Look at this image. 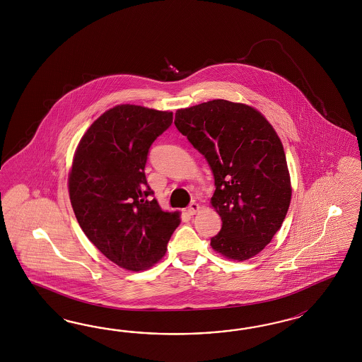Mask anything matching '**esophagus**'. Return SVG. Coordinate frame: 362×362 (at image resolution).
I'll use <instances>...</instances> for the list:
<instances>
[{
    "mask_svg": "<svg viewBox=\"0 0 362 362\" xmlns=\"http://www.w3.org/2000/svg\"><path fill=\"white\" fill-rule=\"evenodd\" d=\"M199 209H200V206L197 204V202H192L189 206H188V209H187V212L189 214V215H195L197 212H199Z\"/></svg>",
    "mask_w": 362,
    "mask_h": 362,
    "instance_id": "esophagus-1",
    "label": "esophagus"
}]
</instances>
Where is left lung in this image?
<instances>
[{"instance_id":"obj_1","label":"left lung","mask_w":362,"mask_h":362,"mask_svg":"<svg viewBox=\"0 0 362 362\" xmlns=\"http://www.w3.org/2000/svg\"><path fill=\"white\" fill-rule=\"evenodd\" d=\"M175 126L209 162L211 204L221 230L211 245L243 262L263 251L291 203V179L280 138L257 110L214 99L176 111Z\"/></svg>"}]
</instances>
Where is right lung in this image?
<instances>
[{
    "instance_id": "add662e5",
    "label": "right lung",
    "mask_w": 362,
    "mask_h": 362,
    "mask_svg": "<svg viewBox=\"0 0 362 362\" xmlns=\"http://www.w3.org/2000/svg\"><path fill=\"white\" fill-rule=\"evenodd\" d=\"M173 112L119 105L94 122L78 144L69 176L76 218L88 240L112 263L142 271L158 263L179 226L151 199L144 167Z\"/></svg>"
}]
</instances>
